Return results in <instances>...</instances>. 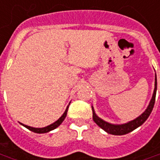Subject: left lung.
<instances>
[{"label":"left lung","instance_id":"1","mask_svg":"<svg viewBox=\"0 0 160 160\" xmlns=\"http://www.w3.org/2000/svg\"><path fill=\"white\" fill-rule=\"evenodd\" d=\"M156 92H157V77H156V73H155V88L153 91L152 97V100L149 103L148 107L145 109V111L140 115L139 117H137L136 119L132 120V121L129 122L127 123H123V124H112L109 122H107L102 118L97 117V115L95 114L94 110V108L92 107V110H93V119H94V122L101 127L102 130H104L108 134L112 135H125L127 133H130V131L134 130L137 129L138 127L142 125L144 122L147 120L149 116L151 115V113L152 111V108L154 107V103H155V98H156Z\"/></svg>","mask_w":160,"mask_h":160}]
</instances>
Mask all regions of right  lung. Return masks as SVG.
<instances>
[{
  "instance_id": "add662e5",
  "label": "right lung",
  "mask_w": 160,
  "mask_h": 160,
  "mask_svg": "<svg viewBox=\"0 0 160 160\" xmlns=\"http://www.w3.org/2000/svg\"><path fill=\"white\" fill-rule=\"evenodd\" d=\"M68 107H69V106H67L66 111L64 112V114L62 115L61 117H59V118H58V119L57 121L55 122H53V123H52V124L46 126V127H43V128H33V127H30V126L25 125V124H22V123H21V124L24 126V127H25V128H27L28 130H31V131L35 132V133H46V132H49V131H51V130L56 129L57 127H58V126L61 124L62 122L65 120V118H66V117L67 110H68Z\"/></svg>"
}]
</instances>
